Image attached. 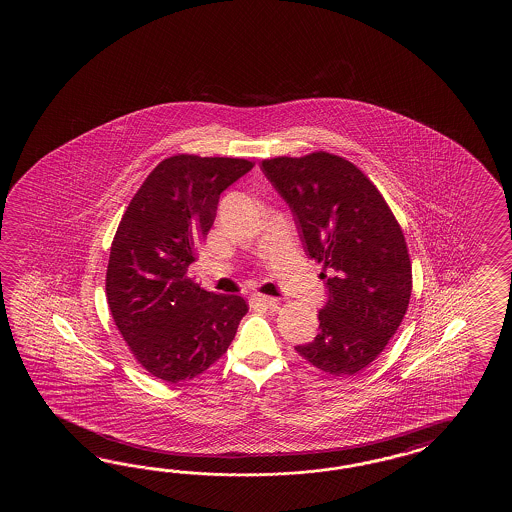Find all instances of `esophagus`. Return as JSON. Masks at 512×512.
Masks as SVG:
<instances>
[{
    "mask_svg": "<svg viewBox=\"0 0 512 512\" xmlns=\"http://www.w3.org/2000/svg\"><path fill=\"white\" fill-rule=\"evenodd\" d=\"M251 305H265V307H274L278 305V300L272 298V296H265V294H252L249 298Z\"/></svg>",
    "mask_w": 512,
    "mask_h": 512,
    "instance_id": "esophagus-1",
    "label": "esophagus"
}]
</instances>
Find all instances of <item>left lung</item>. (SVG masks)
Returning <instances> with one entry per match:
<instances>
[{
	"mask_svg": "<svg viewBox=\"0 0 512 512\" xmlns=\"http://www.w3.org/2000/svg\"><path fill=\"white\" fill-rule=\"evenodd\" d=\"M261 170L289 203L329 289L318 335L294 349L324 373L355 375L381 355L410 304L403 229L370 177L340 155L263 159Z\"/></svg>",
	"mask_w": 512,
	"mask_h": 512,
	"instance_id": "obj_1",
	"label": "left lung"
}]
</instances>
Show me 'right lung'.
Wrapping results in <instances>:
<instances>
[{"mask_svg":"<svg viewBox=\"0 0 512 512\" xmlns=\"http://www.w3.org/2000/svg\"><path fill=\"white\" fill-rule=\"evenodd\" d=\"M254 163L179 153L153 168L111 243L106 294L133 357L170 384L207 371L229 349L249 305L188 276L214 225L221 192Z\"/></svg>","mask_w":512,"mask_h":512,"instance_id":"obj_1","label":"right lung"}]
</instances>
